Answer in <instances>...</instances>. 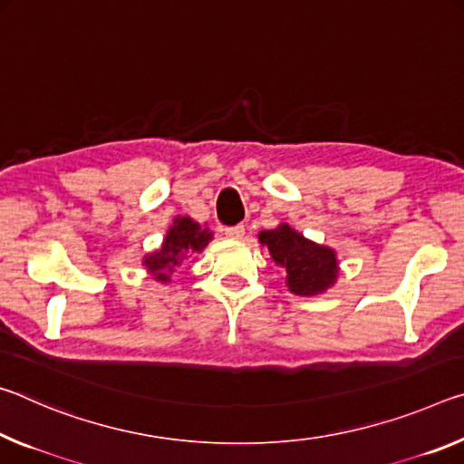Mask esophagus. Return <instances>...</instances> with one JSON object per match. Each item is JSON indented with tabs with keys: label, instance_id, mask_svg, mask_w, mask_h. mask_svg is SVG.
Here are the masks:
<instances>
[{
	"label": "esophagus",
	"instance_id": "1",
	"mask_svg": "<svg viewBox=\"0 0 464 464\" xmlns=\"http://www.w3.org/2000/svg\"><path fill=\"white\" fill-rule=\"evenodd\" d=\"M226 237L232 238V240H240L242 237H245V226L238 224V226H232V227H226Z\"/></svg>",
	"mask_w": 464,
	"mask_h": 464
}]
</instances>
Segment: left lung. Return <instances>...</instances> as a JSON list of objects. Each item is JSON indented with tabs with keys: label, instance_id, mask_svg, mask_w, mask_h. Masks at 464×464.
<instances>
[{
	"label": "left lung",
	"instance_id": "1",
	"mask_svg": "<svg viewBox=\"0 0 464 464\" xmlns=\"http://www.w3.org/2000/svg\"><path fill=\"white\" fill-rule=\"evenodd\" d=\"M259 242L269 248L271 261L285 271L287 290L295 295H318L337 284V250L279 224L273 230H261Z\"/></svg>",
	"mask_w": 464,
	"mask_h": 464
}]
</instances>
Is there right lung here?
Listing matches in <instances>:
<instances>
[{
	"label": "right lung",
	"instance_id": "1",
	"mask_svg": "<svg viewBox=\"0 0 464 464\" xmlns=\"http://www.w3.org/2000/svg\"><path fill=\"white\" fill-rule=\"evenodd\" d=\"M211 240H214V232L208 226H201L188 216H177L166 230L160 248L143 255L141 265L158 284H170L172 273L191 255L203 253Z\"/></svg>",
	"mask_w": 464,
	"mask_h": 464
}]
</instances>
